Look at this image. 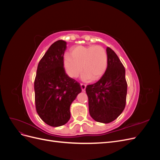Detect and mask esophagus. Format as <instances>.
<instances>
[{
  "mask_svg": "<svg viewBox=\"0 0 160 160\" xmlns=\"http://www.w3.org/2000/svg\"><path fill=\"white\" fill-rule=\"evenodd\" d=\"M81 88L82 91H85V89H86V85H85V84H83V83H81Z\"/></svg>",
  "mask_w": 160,
  "mask_h": 160,
  "instance_id": "obj_1",
  "label": "esophagus"
}]
</instances>
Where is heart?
Masks as SVG:
<instances>
[{
	"label": "heart",
	"mask_w": 160,
	"mask_h": 160,
	"mask_svg": "<svg viewBox=\"0 0 160 160\" xmlns=\"http://www.w3.org/2000/svg\"><path fill=\"white\" fill-rule=\"evenodd\" d=\"M108 66L107 51L101 46H77L72 49L71 56L66 55L64 67L67 73L72 78H76L81 72V79L97 81L103 77Z\"/></svg>",
	"instance_id": "heart-1"
}]
</instances>
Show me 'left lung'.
<instances>
[{
    "label": "left lung",
    "instance_id": "8db88e82",
    "mask_svg": "<svg viewBox=\"0 0 160 160\" xmlns=\"http://www.w3.org/2000/svg\"><path fill=\"white\" fill-rule=\"evenodd\" d=\"M108 69L97 83L86 87L91 117L108 123L117 119L126 103L128 84L125 70L116 53L108 47Z\"/></svg>",
    "mask_w": 160,
    "mask_h": 160
}]
</instances>
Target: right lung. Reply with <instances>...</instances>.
Returning <instances> with one entry per match:
<instances>
[{"label":"right lung","mask_w":160,"mask_h":160,"mask_svg":"<svg viewBox=\"0 0 160 160\" xmlns=\"http://www.w3.org/2000/svg\"><path fill=\"white\" fill-rule=\"evenodd\" d=\"M66 45L62 40L51 45L38 62L34 83L37 112L43 122L52 127L68 122L70 106L82 91L78 82L65 71Z\"/></svg>","instance_id":"add662e5"}]
</instances>
